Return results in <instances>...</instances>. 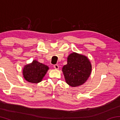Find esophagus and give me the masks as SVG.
Returning a JSON list of instances; mask_svg holds the SVG:
<instances>
[{
	"instance_id": "34e87169",
	"label": "esophagus",
	"mask_w": 120,
	"mask_h": 120,
	"mask_svg": "<svg viewBox=\"0 0 120 120\" xmlns=\"http://www.w3.org/2000/svg\"><path fill=\"white\" fill-rule=\"evenodd\" d=\"M53 67L55 68V69H59V66H58L57 64H54V66H53Z\"/></svg>"
}]
</instances>
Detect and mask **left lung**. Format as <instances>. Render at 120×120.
Wrapping results in <instances>:
<instances>
[{
  "label": "left lung",
  "mask_w": 120,
  "mask_h": 120,
  "mask_svg": "<svg viewBox=\"0 0 120 120\" xmlns=\"http://www.w3.org/2000/svg\"><path fill=\"white\" fill-rule=\"evenodd\" d=\"M67 64L63 67L62 71L66 82L72 87L82 85L88 78L92 65L86 56L72 53L68 56Z\"/></svg>",
  "instance_id": "left-lung-1"
}]
</instances>
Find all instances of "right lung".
Returning a JSON list of instances; mask_svg holds the SVG:
<instances>
[{"mask_svg":"<svg viewBox=\"0 0 120 120\" xmlns=\"http://www.w3.org/2000/svg\"><path fill=\"white\" fill-rule=\"evenodd\" d=\"M49 68L46 65L34 60L31 64H27L23 69L24 78L28 82L38 83L42 80Z\"/></svg>","mask_w":120,"mask_h":120,"instance_id":"right-lung-1","label":"right lung"}]
</instances>
